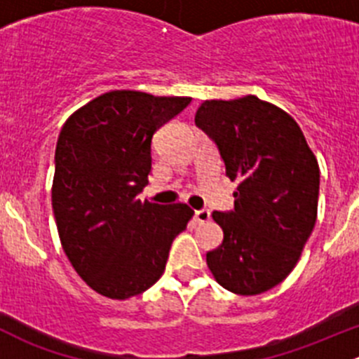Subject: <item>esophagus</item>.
I'll return each mask as SVG.
<instances>
[{
    "label": "esophagus",
    "instance_id": "1",
    "mask_svg": "<svg viewBox=\"0 0 359 359\" xmlns=\"http://www.w3.org/2000/svg\"><path fill=\"white\" fill-rule=\"evenodd\" d=\"M194 219H196L198 224L208 222L210 212H208V210H196V212H194Z\"/></svg>",
    "mask_w": 359,
    "mask_h": 359
}]
</instances>
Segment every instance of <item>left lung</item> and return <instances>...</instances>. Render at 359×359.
I'll return each instance as SVG.
<instances>
[{
  "instance_id": "left-lung-1",
  "label": "left lung",
  "mask_w": 359,
  "mask_h": 359,
  "mask_svg": "<svg viewBox=\"0 0 359 359\" xmlns=\"http://www.w3.org/2000/svg\"><path fill=\"white\" fill-rule=\"evenodd\" d=\"M194 123L238 180L234 210L213 212L219 248L206 253L217 283L238 295L280 285L316 224L320 166L295 119L255 95L205 100Z\"/></svg>"
}]
</instances>
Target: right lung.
Returning a JSON list of instances; mask_svg holds the SVG:
<instances>
[{
	"label": "right lung",
	"instance_id": "right-lung-1",
	"mask_svg": "<svg viewBox=\"0 0 359 359\" xmlns=\"http://www.w3.org/2000/svg\"><path fill=\"white\" fill-rule=\"evenodd\" d=\"M191 97L114 90L64 123L55 149L52 206L60 243L92 290L125 300L163 274L170 247L193 210L140 201L151 173V140Z\"/></svg>",
	"mask_w": 359,
	"mask_h": 359
}]
</instances>
